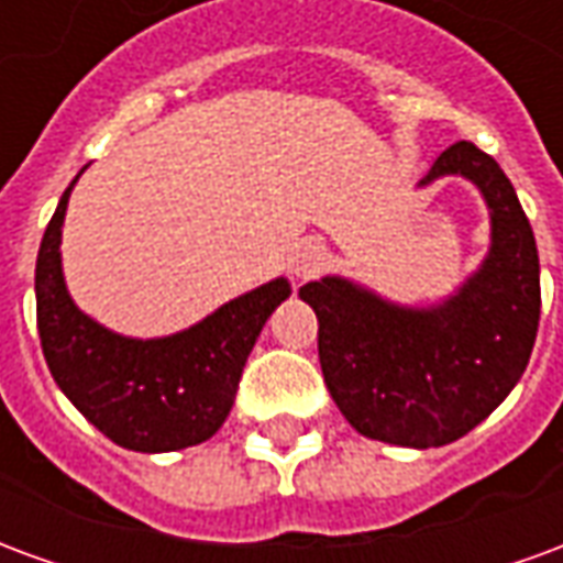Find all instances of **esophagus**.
Instances as JSON below:
<instances>
[{
	"instance_id": "obj_1",
	"label": "esophagus",
	"mask_w": 563,
	"mask_h": 563,
	"mask_svg": "<svg viewBox=\"0 0 563 563\" xmlns=\"http://www.w3.org/2000/svg\"><path fill=\"white\" fill-rule=\"evenodd\" d=\"M325 265H329V250L319 244V241H313V238L298 241L292 250V256H289V268H292L295 280H310V277H317Z\"/></svg>"
}]
</instances>
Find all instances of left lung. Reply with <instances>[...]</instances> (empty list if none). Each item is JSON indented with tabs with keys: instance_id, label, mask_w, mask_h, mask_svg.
<instances>
[{
	"instance_id": "8db88e82",
	"label": "left lung",
	"mask_w": 563,
	"mask_h": 563,
	"mask_svg": "<svg viewBox=\"0 0 563 563\" xmlns=\"http://www.w3.org/2000/svg\"><path fill=\"white\" fill-rule=\"evenodd\" d=\"M471 180L492 220L483 265L440 305H395L329 274L301 286L319 319V365L358 434L391 446L459 440L500 407L528 367L540 325V256L519 196L488 153L459 141L419 186Z\"/></svg>"
}]
</instances>
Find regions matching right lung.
<instances>
[{
	"label": "right lung",
	"mask_w": 563,
	"mask_h": 563,
	"mask_svg": "<svg viewBox=\"0 0 563 563\" xmlns=\"http://www.w3.org/2000/svg\"><path fill=\"white\" fill-rule=\"evenodd\" d=\"M78 177L59 198L35 262L44 362L68 401L117 446L177 452L205 443L225 422L246 355L292 286L286 277L262 283L168 338L104 329L71 301L63 277V222Z\"/></svg>",
	"instance_id": "add662e5"
}]
</instances>
